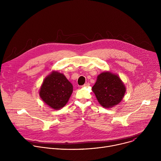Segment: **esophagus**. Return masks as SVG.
<instances>
[{
	"instance_id": "1",
	"label": "esophagus",
	"mask_w": 161,
	"mask_h": 161,
	"mask_svg": "<svg viewBox=\"0 0 161 161\" xmlns=\"http://www.w3.org/2000/svg\"><path fill=\"white\" fill-rule=\"evenodd\" d=\"M89 85H90L89 83H85V84H84V85H83V87H85V86H88Z\"/></svg>"
}]
</instances>
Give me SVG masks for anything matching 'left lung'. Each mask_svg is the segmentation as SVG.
I'll use <instances>...</instances> for the list:
<instances>
[{"label": "left lung", "instance_id": "1", "mask_svg": "<svg viewBox=\"0 0 161 161\" xmlns=\"http://www.w3.org/2000/svg\"><path fill=\"white\" fill-rule=\"evenodd\" d=\"M92 89L99 104L106 108H112L120 103L126 90L119 76L108 71L98 75Z\"/></svg>", "mask_w": 161, "mask_h": 161}]
</instances>
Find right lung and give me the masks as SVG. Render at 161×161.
<instances>
[{
  "instance_id": "add662e5",
  "label": "right lung",
  "mask_w": 161,
  "mask_h": 161,
  "mask_svg": "<svg viewBox=\"0 0 161 161\" xmlns=\"http://www.w3.org/2000/svg\"><path fill=\"white\" fill-rule=\"evenodd\" d=\"M73 90V85L63 74L53 71L44 80L39 96L50 108L59 109L67 104Z\"/></svg>"
}]
</instances>
